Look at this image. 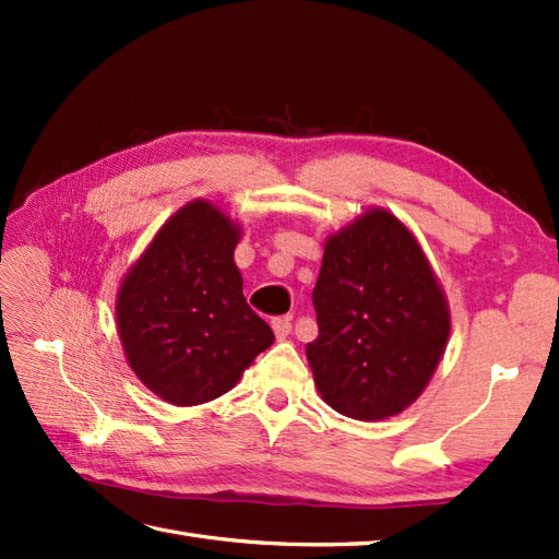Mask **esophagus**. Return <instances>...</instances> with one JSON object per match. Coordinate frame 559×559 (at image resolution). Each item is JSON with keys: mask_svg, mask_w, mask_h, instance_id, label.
I'll list each match as a JSON object with an SVG mask.
<instances>
[{"mask_svg": "<svg viewBox=\"0 0 559 559\" xmlns=\"http://www.w3.org/2000/svg\"><path fill=\"white\" fill-rule=\"evenodd\" d=\"M271 326H273V334H276L278 338H286L293 329V319L290 317H273Z\"/></svg>", "mask_w": 559, "mask_h": 559, "instance_id": "obj_1", "label": "esophagus"}]
</instances>
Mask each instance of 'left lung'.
<instances>
[{"label":"left lung","instance_id":"8db88e82","mask_svg":"<svg viewBox=\"0 0 559 559\" xmlns=\"http://www.w3.org/2000/svg\"><path fill=\"white\" fill-rule=\"evenodd\" d=\"M319 394L355 420L396 415L423 394L449 338V307L420 245L372 209L331 235L312 290Z\"/></svg>","mask_w":559,"mask_h":559}]
</instances>
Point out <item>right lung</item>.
I'll list each match as a JSON object with an SVG mask.
<instances>
[{"label":"right lung","mask_w":559,"mask_h":559,"mask_svg":"<svg viewBox=\"0 0 559 559\" xmlns=\"http://www.w3.org/2000/svg\"><path fill=\"white\" fill-rule=\"evenodd\" d=\"M240 228L209 201H192L163 225L117 298V331L136 377L175 406L230 391L271 326L242 295L235 266Z\"/></svg>","instance_id":"1"}]
</instances>
